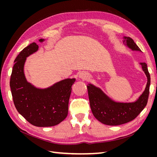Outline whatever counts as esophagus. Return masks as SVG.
<instances>
[{
	"label": "esophagus",
	"instance_id": "obj_1",
	"mask_svg": "<svg viewBox=\"0 0 157 157\" xmlns=\"http://www.w3.org/2000/svg\"><path fill=\"white\" fill-rule=\"evenodd\" d=\"M78 77L82 80H86L88 78V75L85 72H81L79 73Z\"/></svg>",
	"mask_w": 157,
	"mask_h": 157
}]
</instances>
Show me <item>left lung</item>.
<instances>
[{
  "label": "left lung",
  "instance_id": "obj_1",
  "mask_svg": "<svg viewBox=\"0 0 157 157\" xmlns=\"http://www.w3.org/2000/svg\"><path fill=\"white\" fill-rule=\"evenodd\" d=\"M124 44L132 50L141 52L130 37L124 36ZM140 65L147 76V82L144 92L134 102H116L100 88L88 84L87 88L90 107L94 116L99 122L110 126L123 124L134 120L143 111L148 101L151 77L147 64L144 62Z\"/></svg>",
  "mask_w": 157,
  "mask_h": 157
}]
</instances>
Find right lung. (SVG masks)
Masks as SVG:
<instances>
[{"mask_svg":"<svg viewBox=\"0 0 157 157\" xmlns=\"http://www.w3.org/2000/svg\"><path fill=\"white\" fill-rule=\"evenodd\" d=\"M38 49L39 46L33 42L18 54L14 60L10 86L14 105L21 115L35 126H53L67 116L71 86L75 78H66L44 89L28 82L24 74L25 62Z\"/></svg>","mask_w":157,"mask_h":157,"instance_id":"add662e5","label":"right lung"}]
</instances>
